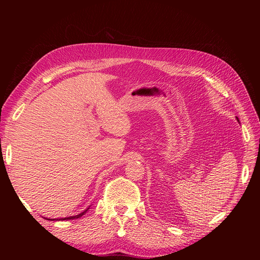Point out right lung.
<instances>
[{"instance_id":"add662e5","label":"right lung","mask_w":260,"mask_h":260,"mask_svg":"<svg viewBox=\"0 0 260 260\" xmlns=\"http://www.w3.org/2000/svg\"><path fill=\"white\" fill-rule=\"evenodd\" d=\"M88 209L89 208H86L83 212H81V214H79V215H76V216H72V217H66V218H60V219H50V220H70V219H76V218H80L81 216H83L86 211H88Z\"/></svg>"}]
</instances>
